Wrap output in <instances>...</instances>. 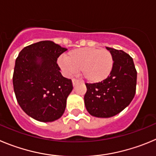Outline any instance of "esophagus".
Returning a JSON list of instances; mask_svg holds the SVG:
<instances>
[{"instance_id": "esophagus-1", "label": "esophagus", "mask_w": 156, "mask_h": 156, "mask_svg": "<svg viewBox=\"0 0 156 156\" xmlns=\"http://www.w3.org/2000/svg\"><path fill=\"white\" fill-rule=\"evenodd\" d=\"M78 80H77V79H75V78H74V79H72V84H73V85H74V86H75V85H76L77 83H78Z\"/></svg>"}]
</instances>
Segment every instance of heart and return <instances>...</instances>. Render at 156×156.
<instances>
[{
  "instance_id": "obj_1",
  "label": "heart",
  "mask_w": 156,
  "mask_h": 156,
  "mask_svg": "<svg viewBox=\"0 0 156 156\" xmlns=\"http://www.w3.org/2000/svg\"><path fill=\"white\" fill-rule=\"evenodd\" d=\"M58 65L67 76H71L81 69L88 82L96 84L105 81L110 75L113 57L106 49L85 47L71 50L66 57H60Z\"/></svg>"
}]
</instances>
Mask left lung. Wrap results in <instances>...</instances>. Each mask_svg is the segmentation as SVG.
I'll use <instances>...</instances> for the list:
<instances>
[{"label":"left lung","mask_w":156,"mask_h":156,"mask_svg":"<svg viewBox=\"0 0 156 156\" xmlns=\"http://www.w3.org/2000/svg\"><path fill=\"white\" fill-rule=\"evenodd\" d=\"M113 57L112 72L105 81L86 83L84 97L87 111L92 116L111 117L125 109L136 92L137 71L132 57L123 50L106 47Z\"/></svg>","instance_id":"obj_1"}]
</instances>
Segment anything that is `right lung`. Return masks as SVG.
I'll list each match as a JSON object with an SVG mask.
<instances>
[{"mask_svg":"<svg viewBox=\"0 0 156 156\" xmlns=\"http://www.w3.org/2000/svg\"><path fill=\"white\" fill-rule=\"evenodd\" d=\"M46 40L27 46L15 61L13 86L18 103L35 120L52 122L64 113L73 89L71 79L62 76L57 61L67 51Z\"/></svg>","mask_w":156,"mask_h":156,"instance_id":"add662e5","label":"right lung"}]
</instances>
